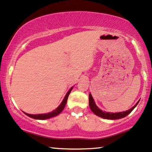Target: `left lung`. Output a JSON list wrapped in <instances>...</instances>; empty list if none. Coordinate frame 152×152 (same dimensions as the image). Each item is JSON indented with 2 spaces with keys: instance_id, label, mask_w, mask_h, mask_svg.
Listing matches in <instances>:
<instances>
[{
  "instance_id": "8db88e82",
  "label": "left lung",
  "mask_w": 152,
  "mask_h": 152,
  "mask_svg": "<svg viewBox=\"0 0 152 152\" xmlns=\"http://www.w3.org/2000/svg\"><path fill=\"white\" fill-rule=\"evenodd\" d=\"M139 102L140 100L136 103V104H135L134 106H133L132 108H130L128 110L123 111V112L120 113H109L105 112V111H103L101 110V109L99 108L96 104H95L94 100V99H93L91 93H90V94H89V106H90L91 110H92L95 115H97V116L102 117V118L104 119H108V120H118V119L123 118V117L127 116V115H128L129 113H131V111L136 107Z\"/></svg>"
}]
</instances>
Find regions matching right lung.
Returning <instances> with one entry per match:
<instances>
[{
	"mask_svg": "<svg viewBox=\"0 0 152 152\" xmlns=\"http://www.w3.org/2000/svg\"><path fill=\"white\" fill-rule=\"evenodd\" d=\"M73 88H74V87L71 88L70 90L68 91L67 93H66L65 95V96H64V98L63 99V100H62V102H61V104L58 106V108L55 109V110L51 111V112L48 113H44V114H37V115L28 114V113H24V112L23 113H25L27 116L31 117V118L35 119V120H47V119H49V118H51V117L57 116V115H59L60 113H61L62 110H63L64 107H65L66 102H67L68 96H69V95L71 91H72Z\"/></svg>",
	"mask_w": 152,
	"mask_h": 152,
	"instance_id": "obj_1",
	"label": "right lung"
}]
</instances>
